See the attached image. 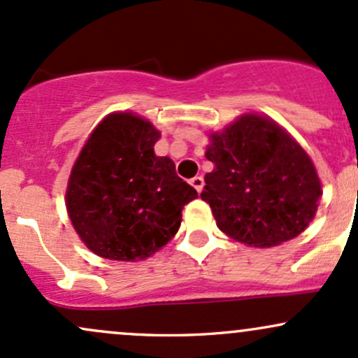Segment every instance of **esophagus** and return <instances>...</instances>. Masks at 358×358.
Listing matches in <instances>:
<instances>
[{
    "label": "esophagus",
    "instance_id": "1",
    "mask_svg": "<svg viewBox=\"0 0 358 358\" xmlns=\"http://www.w3.org/2000/svg\"><path fill=\"white\" fill-rule=\"evenodd\" d=\"M191 186L194 187V189L198 192H201V191H203V186H204V179L201 178V176H196V178L191 179Z\"/></svg>",
    "mask_w": 358,
    "mask_h": 358
}]
</instances>
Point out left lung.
<instances>
[{
    "mask_svg": "<svg viewBox=\"0 0 358 358\" xmlns=\"http://www.w3.org/2000/svg\"><path fill=\"white\" fill-rule=\"evenodd\" d=\"M201 198L216 224L236 242L275 247L298 236L315 218L321 182L313 160L274 120L242 115L210 135Z\"/></svg>",
    "mask_w": 358,
    "mask_h": 358,
    "instance_id": "1",
    "label": "left lung"
}]
</instances>
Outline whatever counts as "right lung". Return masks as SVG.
<instances>
[{
    "instance_id": "add662e5",
    "label": "right lung",
    "mask_w": 358,
    "mask_h": 358,
    "mask_svg": "<svg viewBox=\"0 0 358 358\" xmlns=\"http://www.w3.org/2000/svg\"><path fill=\"white\" fill-rule=\"evenodd\" d=\"M159 130L134 113L94 128L71 171L66 206L74 230L96 255L134 262L176 235L182 208L198 192L154 152Z\"/></svg>"
}]
</instances>
